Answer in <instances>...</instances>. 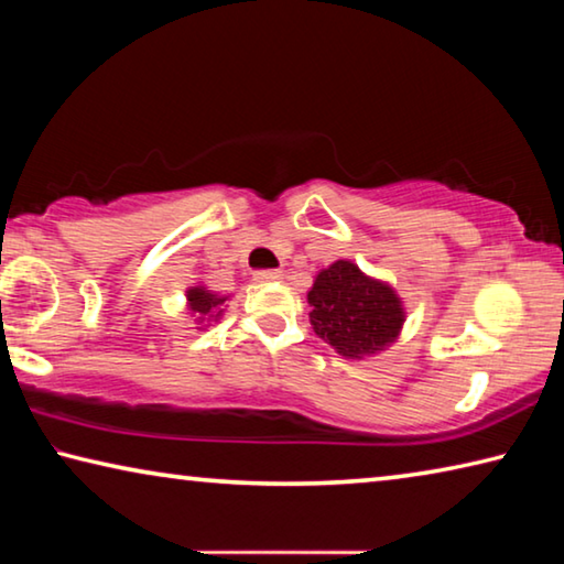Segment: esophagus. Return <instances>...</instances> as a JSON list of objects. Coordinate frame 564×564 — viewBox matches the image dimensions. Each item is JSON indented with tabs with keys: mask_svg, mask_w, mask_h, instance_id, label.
I'll return each mask as SVG.
<instances>
[{
	"mask_svg": "<svg viewBox=\"0 0 564 564\" xmlns=\"http://www.w3.org/2000/svg\"><path fill=\"white\" fill-rule=\"evenodd\" d=\"M283 273L281 271H273V269H265V271H256L253 273V281L259 283H273V281H281Z\"/></svg>",
	"mask_w": 564,
	"mask_h": 564,
	"instance_id": "obj_1",
	"label": "esophagus"
}]
</instances>
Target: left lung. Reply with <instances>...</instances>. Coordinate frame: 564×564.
Returning a JSON list of instances; mask_svg holds the SVG:
<instances>
[{
  "label": "left lung",
  "instance_id": "left-lung-1",
  "mask_svg": "<svg viewBox=\"0 0 564 564\" xmlns=\"http://www.w3.org/2000/svg\"><path fill=\"white\" fill-rule=\"evenodd\" d=\"M311 326L340 356L362 358L383 350L405 323L403 301L388 283L370 279L356 263L336 261L308 291Z\"/></svg>",
  "mask_w": 564,
  "mask_h": 564
}]
</instances>
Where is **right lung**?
<instances>
[{
  "label": "right lung",
  "instance_id": "add662e5",
  "mask_svg": "<svg viewBox=\"0 0 564 564\" xmlns=\"http://www.w3.org/2000/svg\"><path fill=\"white\" fill-rule=\"evenodd\" d=\"M186 301H188V311L194 313L196 321L206 323V321L221 318L224 313L221 305L226 303V295H216L214 291L204 289V285H191L186 291Z\"/></svg>",
  "mask_w": 564,
  "mask_h": 564
}]
</instances>
